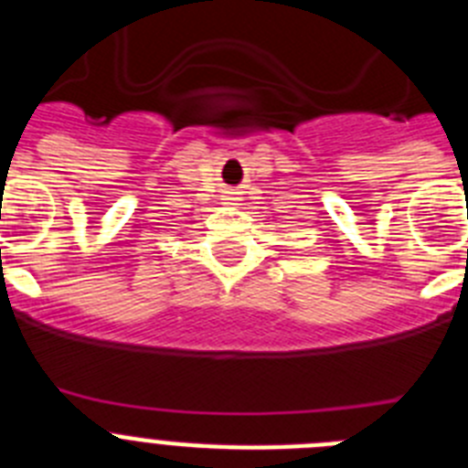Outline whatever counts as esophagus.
Listing matches in <instances>:
<instances>
[{
    "label": "esophagus",
    "mask_w": 468,
    "mask_h": 468,
    "mask_svg": "<svg viewBox=\"0 0 468 468\" xmlns=\"http://www.w3.org/2000/svg\"><path fill=\"white\" fill-rule=\"evenodd\" d=\"M222 204H225V206H237L239 204L237 192H225V197H222Z\"/></svg>",
    "instance_id": "1"
}]
</instances>
